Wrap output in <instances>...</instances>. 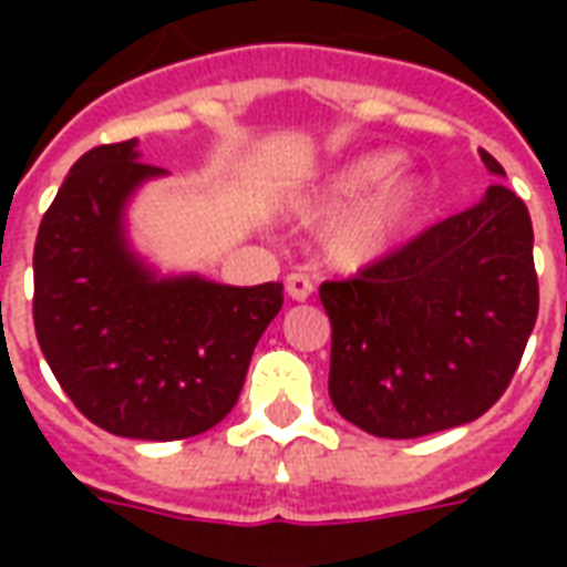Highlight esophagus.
Returning <instances> with one entry per match:
<instances>
[{"mask_svg":"<svg viewBox=\"0 0 567 567\" xmlns=\"http://www.w3.org/2000/svg\"><path fill=\"white\" fill-rule=\"evenodd\" d=\"M285 291H288L291 300H309L312 291H316V282H312L309 276H303V272H291V276L285 279Z\"/></svg>","mask_w":567,"mask_h":567,"instance_id":"obj_1","label":"esophagus"}]
</instances>
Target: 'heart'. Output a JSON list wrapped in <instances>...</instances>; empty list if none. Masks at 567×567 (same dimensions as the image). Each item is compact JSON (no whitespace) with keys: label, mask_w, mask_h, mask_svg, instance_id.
Returning a JSON list of instances; mask_svg holds the SVG:
<instances>
[{"label":"heart","mask_w":567,"mask_h":567,"mask_svg":"<svg viewBox=\"0 0 567 567\" xmlns=\"http://www.w3.org/2000/svg\"><path fill=\"white\" fill-rule=\"evenodd\" d=\"M394 169H398V157L389 151L361 154L324 175L319 185L297 203V212L309 221L328 218L349 202L353 203L328 227L324 243H321L324 260L331 267L337 270L368 267L385 251H392L394 243L416 224L422 203H425V190L416 178H392L382 186L381 182ZM377 184L381 187L377 188Z\"/></svg>","instance_id":"obj_1"}]
</instances>
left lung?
Listing matches in <instances>:
<instances>
[{
	"label": "left lung",
	"mask_w": 567,
	"mask_h": 567,
	"mask_svg": "<svg viewBox=\"0 0 567 567\" xmlns=\"http://www.w3.org/2000/svg\"><path fill=\"white\" fill-rule=\"evenodd\" d=\"M488 173L501 163L480 151ZM532 218L504 185L480 206L343 282H321L331 319L328 392L373 437L474 422L507 392L537 321Z\"/></svg>",
	"instance_id": "8db88e82"
}]
</instances>
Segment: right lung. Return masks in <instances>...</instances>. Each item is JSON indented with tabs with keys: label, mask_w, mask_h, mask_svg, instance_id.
Here are the masks:
<instances>
[{
	"label": "right lung",
	"mask_w": 567,
	"mask_h": 567,
	"mask_svg": "<svg viewBox=\"0 0 567 567\" xmlns=\"http://www.w3.org/2000/svg\"><path fill=\"white\" fill-rule=\"evenodd\" d=\"M136 157L133 140L96 145L56 190L32 251V321L60 389L93 425L185 440L234 410L282 282L151 279L127 251L121 212L163 169Z\"/></svg>",
	"instance_id": "1"
}]
</instances>
